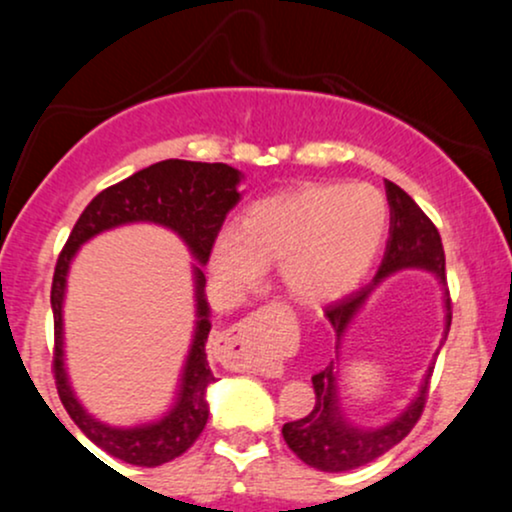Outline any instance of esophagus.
Masks as SVG:
<instances>
[{
	"instance_id": "esophagus-1",
	"label": "esophagus",
	"mask_w": 512,
	"mask_h": 512,
	"mask_svg": "<svg viewBox=\"0 0 512 512\" xmlns=\"http://www.w3.org/2000/svg\"><path fill=\"white\" fill-rule=\"evenodd\" d=\"M250 325H252V317H245L243 322H238V325H233L231 330H226L221 334V342L226 344L228 349H231V346H236V344H245V337H248ZM238 366L248 368V370H264L269 366V361H267V356L260 354V351L252 349V351H245V354L240 356Z\"/></svg>"
}]
</instances>
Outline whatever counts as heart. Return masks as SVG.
<instances>
[{
  "label": "heart",
  "instance_id": "obj_1",
  "mask_svg": "<svg viewBox=\"0 0 512 512\" xmlns=\"http://www.w3.org/2000/svg\"><path fill=\"white\" fill-rule=\"evenodd\" d=\"M387 202L370 185H303L260 199L238 231H221L209 250V272L228 296H240L279 264L281 284L303 305L349 293L378 255Z\"/></svg>",
  "mask_w": 512,
  "mask_h": 512
}]
</instances>
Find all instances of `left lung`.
Segmentation results:
<instances>
[{
	"label": "left lung",
	"mask_w": 512,
	"mask_h": 512,
	"mask_svg": "<svg viewBox=\"0 0 512 512\" xmlns=\"http://www.w3.org/2000/svg\"><path fill=\"white\" fill-rule=\"evenodd\" d=\"M385 192L387 204H390V238H387L378 274L361 291L351 293V296L325 308V317L334 327V334H337V358H332L330 366L313 375L315 404L310 414L303 416V419L289 421L281 428L286 445L305 464L320 469V472H349V469L363 467V464L373 462L375 457L385 455L387 450L395 448L399 440L407 438V433L414 428L421 411H424L433 363L424 373L419 392L392 421H387L383 426L366 428L351 424L346 419L342 399H339V349H342L346 330L354 322V317L361 313L368 298L373 296V291L383 284L387 276L404 272V269H421V272L433 274L438 279L440 289H443L445 308V330L440 346H443L450 332V293L448 286H445V252L438 228L421 211L419 204L395 182L385 180Z\"/></svg>",
	"instance_id": "obj_1"
}]
</instances>
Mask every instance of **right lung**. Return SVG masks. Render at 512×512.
Masks as SVG:
<instances>
[{
	"mask_svg": "<svg viewBox=\"0 0 512 512\" xmlns=\"http://www.w3.org/2000/svg\"><path fill=\"white\" fill-rule=\"evenodd\" d=\"M243 173L226 163H197L168 158L154 166L129 175L127 180L93 197L76 221L72 236L64 245L52 279L50 305L55 315V380L57 392L93 445L137 467H158L175 460L190 448L204 431L209 419L207 390L214 383L207 361V339L211 330V310L207 303V279L202 267L209 262V250L219 236L223 219L240 202L238 185ZM129 222H156L173 230L196 257L193 280L196 281V332L183 364L179 390L171 407L154 422L137 427H110L96 420L78 402L68 383L63 363V296L66 276L75 252L91 237Z\"/></svg>",
	"mask_w": 512,
	"mask_h": 512,
	"instance_id": "add662e5",
	"label": "right lung"
}]
</instances>
